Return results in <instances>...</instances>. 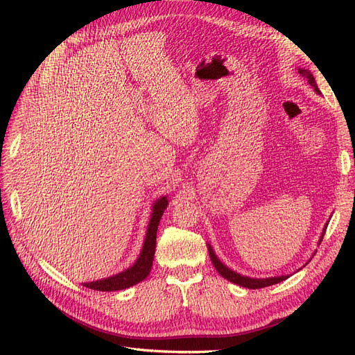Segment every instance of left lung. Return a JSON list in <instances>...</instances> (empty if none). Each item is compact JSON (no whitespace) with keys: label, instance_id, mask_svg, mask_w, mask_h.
Segmentation results:
<instances>
[{"label":"left lung","instance_id":"1","mask_svg":"<svg viewBox=\"0 0 355 355\" xmlns=\"http://www.w3.org/2000/svg\"><path fill=\"white\" fill-rule=\"evenodd\" d=\"M297 71H300L301 76L305 78L306 82L313 87V90L320 95L321 92H320L318 86H316V82H315V78L312 76V73H311L309 70H306V69H297ZM327 226H328V221H327V225H325V227H324V230H322V234H321V237H320V243L322 241V237H324V234H325ZM207 249H209V254H210V259H211V263H213V266L216 268V270H217L223 277L227 279V281H230V282H233V284H236V285H239V286H243V288H248V289L266 288V286H272V285H275V284L282 282V281H285V279H288V277L291 276V275H282V276H273V277L257 279V277H249V276H245V275H240V273L232 270L230 268H227L226 265H223L210 245H207Z\"/></svg>","mask_w":355,"mask_h":355}]
</instances>
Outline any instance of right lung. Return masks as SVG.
Instances as JSON below:
<instances>
[{
    "mask_svg": "<svg viewBox=\"0 0 355 355\" xmlns=\"http://www.w3.org/2000/svg\"><path fill=\"white\" fill-rule=\"evenodd\" d=\"M166 206H168L166 196H162L158 200H155L154 206H153L151 218H149L148 227H146V234H145V240L142 245V250L132 266H129L128 269H125L121 273H116L114 276L103 277V279H99V281H93V282H85L83 286H86L89 289L102 291V292H114V291H122V289L130 288V286L142 282L144 279L149 275V272H151V268H153V260H154V254H155V243H157V230H158L159 220H161Z\"/></svg>",
    "mask_w": 355,
    "mask_h": 355,
    "instance_id": "right-lung-1",
    "label": "right lung"
}]
</instances>
